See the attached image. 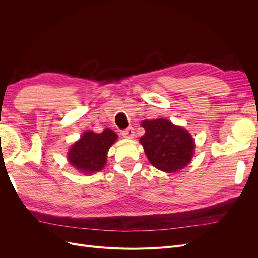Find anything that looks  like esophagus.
Instances as JSON below:
<instances>
[{"label":"esophagus","instance_id":"34e87169","mask_svg":"<svg viewBox=\"0 0 258 258\" xmlns=\"http://www.w3.org/2000/svg\"><path fill=\"white\" fill-rule=\"evenodd\" d=\"M121 135H122L123 138H126V139H132V138L135 137V129L132 128V127H129L127 129L122 130L121 131Z\"/></svg>","mask_w":258,"mask_h":258}]
</instances>
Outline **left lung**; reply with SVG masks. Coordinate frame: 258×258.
I'll return each instance as SVG.
<instances>
[{
	"label": "left lung",
	"instance_id": "obj_1",
	"mask_svg": "<svg viewBox=\"0 0 258 258\" xmlns=\"http://www.w3.org/2000/svg\"><path fill=\"white\" fill-rule=\"evenodd\" d=\"M145 134L140 139L152 165L165 172H176L190 162L194 140L187 130L167 119L144 120Z\"/></svg>",
	"mask_w": 258,
	"mask_h": 258
}]
</instances>
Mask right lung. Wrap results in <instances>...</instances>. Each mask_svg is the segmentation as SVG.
<instances>
[{
	"label": "right lung",
	"instance_id": "obj_1",
	"mask_svg": "<svg viewBox=\"0 0 258 258\" xmlns=\"http://www.w3.org/2000/svg\"><path fill=\"white\" fill-rule=\"evenodd\" d=\"M117 138L115 132L110 129H105L102 134L87 131L70 150L68 155L70 163L87 174L102 170L108 148Z\"/></svg>",
	"mask_w": 258,
	"mask_h": 258
}]
</instances>
